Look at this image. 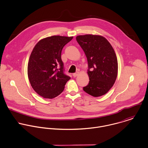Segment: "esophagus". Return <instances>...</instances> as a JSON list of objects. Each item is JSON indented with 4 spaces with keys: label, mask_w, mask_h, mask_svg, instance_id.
Wrapping results in <instances>:
<instances>
[{
    "label": "esophagus",
    "mask_w": 148,
    "mask_h": 148,
    "mask_svg": "<svg viewBox=\"0 0 148 148\" xmlns=\"http://www.w3.org/2000/svg\"><path fill=\"white\" fill-rule=\"evenodd\" d=\"M78 74H79V73H78V72H76V73H73V76L74 77H76L78 75Z\"/></svg>",
    "instance_id": "obj_1"
}]
</instances>
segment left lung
Instances as JSON below:
<instances>
[{"instance_id": "obj_1", "label": "left lung", "mask_w": 148, "mask_h": 148, "mask_svg": "<svg viewBox=\"0 0 148 148\" xmlns=\"http://www.w3.org/2000/svg\"><path fill=\"white\" fill-rule=\"evenodd\" d=\"M88 59L89 84L84 90L97 97L107 93L117 77L118 62L114 50L104 37L88 34L76 37Z\"/></svg>"}]
</instances>
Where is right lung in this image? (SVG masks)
<instances>
[{"mask_svg":"<svg viewBox=\"0 0 148 148\" xmlns=\"http://www.w3.org/2000/svg\"><path fill=\"white\" fill-rule=\"evenodd\" d=\"M73 38L47 37L39 41L31 52L27 67L29 81L35 91L45 98L52 99L59 95L70 79L64 74L61 53Z\"/></svg>","mask_w":148,"mask_h":148,"instance_id":"1","label":"right lung"}]
</instances>
